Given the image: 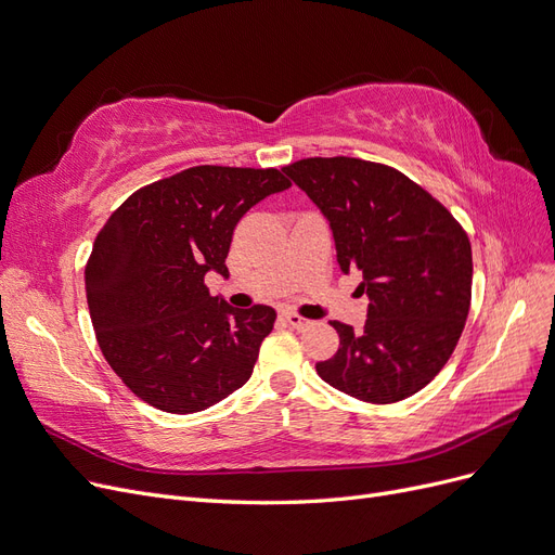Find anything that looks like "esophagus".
Returning <instances> with one entry per match:
<instances>
[{
    "mask_svg": "<svg viewBox=\"0 0 555 555\" xmlns=\"http://www.w3.org/2000/svg\"><path fill=\"white\" fill-rule=\"evenodd\" d=\"M283 320L288 322L293 330H297V332H306L309 330V326L313 324L311 320H306V318H299V315H295V313H283Z\"/></svg>",
    "mask_w": 555,
    "mask_h": 555,
    "instance_id": "esophagus-1",
    "label": "esophagus"
}]
</instances>
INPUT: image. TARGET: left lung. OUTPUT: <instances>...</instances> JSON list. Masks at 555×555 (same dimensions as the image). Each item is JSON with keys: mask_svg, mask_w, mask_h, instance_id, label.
Returning a JSON list of instances; mask_svg holds the SVG:
<instances>
[{"mask_svg": "<svg viewBox=\"0 0 555 555\" xmlns=\"http://www.w3.org/2000/svg\"><path fill=\"white\" fill-rule=\"evenodd\" d=\"M330 221L343 274L367 295L361 332L332 322L338 352L315 363L338 391L373 404L418 393L462 336L474 260L462 225L404 173L357 157H309L283 169Z\"/></svg>", "mask_w": 555, "mask_h": 555, "instance_id": "8db88e82", "label": "left lung"}]
</instances>
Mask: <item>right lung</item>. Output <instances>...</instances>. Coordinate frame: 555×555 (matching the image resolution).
<instances>
[{
  "instance_id": "1",
  "label": "right lung",
  "mask_w": 555,
  "mask_h": 555,
  "mask_svg": "<svg viewBox=\"0 0 555 555\" xmlns=\"http://www.w3.org/2000/svg\"><path fill=\"white\" fill-rule=\"evenodd\" d=\"M288 188L279 169L205 164L134 192L102 225L85 272L87 301L102 354L137 398L194 414L251 377L276 311L233 309L203 279H229L237 221Z\"/></svg>"
}]
</instances>
